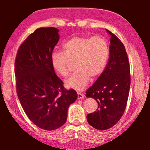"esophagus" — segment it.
<instances>
[{"label":"esophagus","instance_id":"1","mask_svg":"<svg viewBox=\"0 0 150 150\" xmlns=\"http://www.w3.org/2000/svg\"><path fill=\"white\" fill-rule=\"evenodd\" d=\"M84 95L83 94H81L80 93H77V98L78 99H82V98H84Z\"/></svg>","mask_w":150,"mask_h":150}]
</instances>
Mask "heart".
<instances>
[{
    "mask_svg": "<svg viewBox=\"0 0 150 150\" xmlns=\"http://www.w3.org/2000/svg\"><path fill=\"white\" fill-rule=\"evenodd\" d=\"M63 50L52 53L51 65L55 73L66 77L70 73V62H76L77 71L65 81L66 87L76 91L83 90L91 77H99L109 57L108 42L100 36H74L63 44Z\"/></svg>",
    "mask_w": 150,
    "mask_h": 150,
    "instance_id": "b5f03b06",
    "label": "heart"
}]
</instances>
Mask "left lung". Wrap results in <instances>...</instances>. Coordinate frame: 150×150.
<instances>
[{
  "mask_svg": "<svg viewBox=\"0 0 150 150\" xmlns=\"http://www.w3.org/2000/svg\"><path fill=\"white\" fill-rule=\"evenodd\" d=\"M110 35V57L105 71L86 91L87 97L98 103L97 110L88 114L87 120L97 130L110 128L123 115L130 86V70L125 47L116 35Z\"/></svg>",
  "mask_w": 150,
  "mask_h": 150,
  "instance_id": "left-lung-1",
  "label": "left lung"
}]
</instances>
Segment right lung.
Wrapping results in <instances>:
<instances>
[{
  "mask_svg": "<svg viewBox=\"0 0 150 150\" xmlns=\"http://www.w3.org/2000/svg\"><path fill=\"white\" fill-rule=\"evenodd\" d=\"M55 28H40L20 45L15 60L17 95L35 125L54 130L65 123L69 105L77 94L66 90L51 65V55L59 39Z\"/></svg>",
  "mask_w": 150,
  "mask_h": 150,
  "instance_id": "1",
  "label": "right lung"
}]
</instances>
